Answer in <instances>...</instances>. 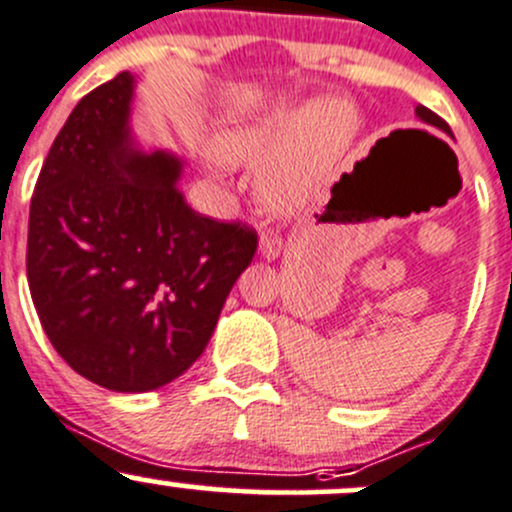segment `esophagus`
<instances>
[{
	"label": "esophagus",
	"mask_w": 512,
	"mask_h": 512,
	"mask_svg": "<svg viewBox=\"0 0 512 512\" xmlns=\"http://www.w3.org/2000/svg\"><path fill=\"white\" fill-rule=\"evenodd\" d=\"M257 252H260L262 260H277L279 252H282V238L277 233H265L260 238V245H257Z\"/></svg>",
	"instance_id": "34e87169"
}]
</instances>
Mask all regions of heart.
Instances as JSON below:
<instances>
[{
  "label": "heart",
  "instance_id": "obj_1",
  "mask_svg": "<svg viewBox=\"0 0 512 512\" xmlns=\"http://www.w3.org/2000/svg\"><path fill=\"white\" fill-rule=\"evenodd\" d=\"M350 138V111L330 104L238 123L218 136L216 153L228 165H262L257 172L262 201L269 209L296 211L320 192Z\"/></svg>",
  "mask_w": 512,
  "mask_h": 512
}]
</instances>
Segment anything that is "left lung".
Here are the masks:
<instances>
[{
    "mask_svg": "<svg viewBox=\"0 0 512 512\" xmlns=\"http://www.w3.org/2000/svg\"><path fill=\"white\" fill-rule=\"evenodd\" d=\"M415 116H418V119L423 121V123H428V126H435V128H440V131L449 133V126H447V123L442 121L440 116H437V114H432L430 109H425V106H415Z\"/></svg>",
    "mask_w": 512,
    "mask_h": 512,
    "instance_id": "1",
    "label": "left lung"
}]
</instances>
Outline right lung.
Returning <instances> with one entry per match:
<instances>
[{
  "label": "right lung",
  "mask_w": 512,
  "mask_h": 512,
  "mask_svg": "<svg viewBox=\"0 0 512 512\" xmlns=\"http://www.w3.org/2000/svg\"><path fill=\"white\" fill-rule=\"evenodd\" d=\"M136 77L80 99L38 174L26 274L50 345L119 393L160 389L209 345L257 233L192 211L184 160L131 131Z\"/></svg>",
  "instance_id": "1"
}]
</instances>
